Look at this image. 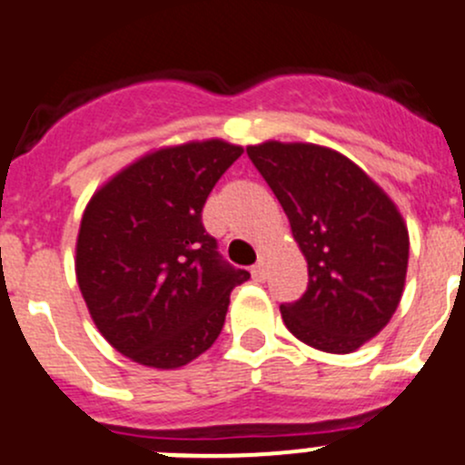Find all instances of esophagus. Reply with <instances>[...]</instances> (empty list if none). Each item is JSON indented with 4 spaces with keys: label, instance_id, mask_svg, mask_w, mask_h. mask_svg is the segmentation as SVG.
Returning a JSON list of instances; mask_svg holds the SVG:
<instances>
[{
    "label": "esophagus",
    "instance_id": "esophagus-1",
    "mask_svg": "<svg viewBox=\"0 0 465 465\" xmlns=\"http://www.w3.org/2000/svg\"><path fill=\"white\" fill-rule=\"evenodd\" d=\"M251 275H252V280H264L266 278V262H264V257H260V260L255 262V266H252V269H251Z\"/></svg>",
    "mask_w": 465,
    "mask_h": 465
}]
</instances>
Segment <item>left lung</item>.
<instances>
[{
    "label": "left lung",
    "mask_w": 465,
    "mask_h": 465,
    "mask_svg": "<svg viewBox=\"0 0 465 465\" xmlns=\"http://www.w3.org/2000/svg\"><path fill=\"white\" fill-rule=\"evenodd\" d=\"M307 260V292L280 307L307 346L348 355L382 332L400 305L409 232L398 205L351 158L310 142L246 146Z\"/></svg>",
    "instance_id": "1"
}]
</instances>
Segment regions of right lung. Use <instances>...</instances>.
<instances>
[{
	"label": "right lung",
	"instance_id": "obj_1",
	"mask_svg": "<svg viewBox=\"0 0 465 465\" xmlns=\"http://www.w3.org/2000/svg\"><path fill=\"white\" fill-rule=\"evenodd\" d=\"M243 153L226 140L144 153L92 194L76 237V282L105 341L128 360L173 371L203 355L231 292L251 278L219 257L201 213Z\"/></svg>",
	"mask_w": 465,
	"mask_h": 465
}]
</instances>
